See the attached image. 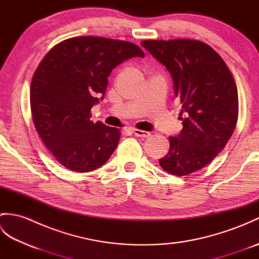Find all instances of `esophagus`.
Returning <instances> with one entry per match:
<instances>
[{"mask_svg": "<svg viewBox=\"0 0 259 259\" xmlns=\"http://www.w3.org/2000/svg\"><path fill=\"white\" fill-rule=\"evenodd\" d=\"M133 134L137 137H142V138H148V137H150V133L139 129H133Z\"/></svg>", "mask_w": 259, "mask_h": 259, "instance_id": "1", "label": "esophagus"}]
</instances>
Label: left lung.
<instances>
[{
	"instance_id": "left-lung-1",
	"label": "left lung",
	"mask_w": 259,
	"mask_h": 259,
	"mask_svg": "<svg viewBox=\"0 0 259 259\" xmlns=\"http://www.w3.org/2000/svg\"><path fill=\"white\" fill-rule=\"evenodd\" d=\"M141 46L163 64L181 103L183 129L169 137L159 164L176 176L197 171L213 160L232 137L238 117V93L221 56L196 40H148Z\"/></svg>"
}]
</instances>
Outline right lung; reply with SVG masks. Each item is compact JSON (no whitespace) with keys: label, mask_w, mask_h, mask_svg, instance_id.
Instances as JSON below:
<instances>
[{"label":"right lung","mask_w":259,"mask_h":259,"mask_svg":"<svg viewBox=\"0 0 259 259\" xmlns=\"http://www.w3.org/2000/svg\"><path fill=\"white\" fill-rule=\"evenodd\" d=\"M135 57L145 53L134 43L79 36L59 43L38 64L30 90L33 122L65 168L89 172L111 157L120 131L93 123L90 110L103 100L111 71Z\"/></svg>","instance_id":"1"}]
</instances>
